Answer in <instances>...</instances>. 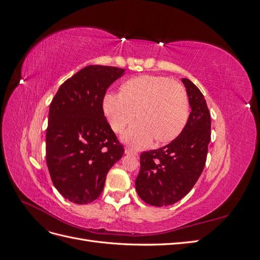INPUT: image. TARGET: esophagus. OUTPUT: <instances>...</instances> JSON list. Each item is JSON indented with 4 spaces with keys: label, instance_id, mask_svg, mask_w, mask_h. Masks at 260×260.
Returning <instances> with one entry per match:
<instances>
[{
    "label": "esophagus",
    "instance_id": "esophagus-1",
    "mask_svg": "<svg viewBox=\"0 0 260 260\" xmlns=\"http://www.w3.org/2000/svg\"><path fill=\"white\" fill-rule=\"evenodd\" d=\"M124 153L125 154H128V155H133V156H138V152H136L135 149H131V148H125V151H124Z\"/></svg>",
    "mask_w": 260,
    "mask_h": 260
}]
</instances>
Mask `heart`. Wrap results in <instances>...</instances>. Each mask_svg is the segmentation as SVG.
I'll list each match as a JSON object with an SVG mask.
<instances>
[{
  "instance_id": "obj_1",
  "label": "heart",
  "mask_w": 260,
  "mask_h": 260,
  "mask_svg": "<svg viewBox=\"0 0 260 260\" xmlns=\"http://www.w3.org/2000/svg\"><path fill=\"white\" fill-rule=\"evenodd\" d=\"M102 109L111 128L120 133L135 119L123 139L135 147L169 143L185 127L187 98L182 85L167 77L141 75L120 86V94L106 93Z\"/></svg>"
}]
</instances>
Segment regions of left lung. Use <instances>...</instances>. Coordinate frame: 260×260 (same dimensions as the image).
Instances as JSON below:
<instances>
[{"instance_id": "left-lung-1", "label": "left lung", "mask_w": 260, "mask_h": 260, "mask_svg": "<svg viewBox=\"0 0 260 260\" xmlns=\"http://www.w3.org/2000/svg\"><path fill=\"white\" fill-rule=\"evenodd\" d=\"M192 111L182 132L167 145L140 156L136 179L139 196L152 206H168L192 190L205 167L211 120L206 100L191 80L183 78Z\"/></svg>"}]
</instances>
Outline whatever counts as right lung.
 I'll return each mask as SVG.
<instances>
[{"instance_id": "right-lung-1", "label": "right lung", "mask_w": 260, "mask_h": 260, "mask_svg": "<svg viewBox=\"0 0 260 260\" xmlns=\"http://www.w3.org/2000/svg\"><path fill=\"white\" fill-rule=\"evenodd\" d=\"M124 69L91 65L62 83L50 105L46 165L54 186L69 202L88 204L124 148L102 109L107 89Z\"/></svg>"}]
</instances>
